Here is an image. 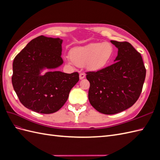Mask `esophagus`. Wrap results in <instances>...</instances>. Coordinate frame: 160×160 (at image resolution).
Instances as JSON below:
<instances>
[{"label": "esophagus", "mask_w": 160, "mask_h": 160, "mask_svg": "<svg viewBox=\"0 0 160 160\" xmlns=\"http://www.w3.org/2000/svg\"><path fill=\"white\" fill-rule=\"evenodd\" d=\"M85 77V73H80L79 74V79H83Z\"/></svg>", "instance_id": "obj_1"}]
</instances>
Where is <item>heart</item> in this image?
Returning <instances> with one entry per match:
<instances>
[{
	"label": "heart",
	"mask_w": 160,
	"mask_h": 160,
	"mask_svg": "<svg viewBox=\"0 0 160 160\" xmlns=\"http://www.w3.org/2000/svg\"><path fill=\"white\" fill-rule=\"evenodd\" d=\"M114 52V47L109 42H93L71 49L67 62L79 67L85 65L91 71H99L109 65Z\"/></svg>",
	"instance_id": "obj_1"
}]
</instances>
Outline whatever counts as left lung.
Wrapping results in <instances>:
<instances>
[{
    "instance_id": "1",
    "label": "left lung",
    "mask_w": 160,
    "mask_h": 160,
    "mask_svg": "<svg viewBox=\"0 0 160 160\" xmlns=\"http://www.w3.org/2000/svg\"><path fill=\"white\" fill-rule=\"evenodd\" d=\"M118 49L115 63L99 71L86 72L88 98L99 112H122L136 102L142 93L146 69L141 54L128 42L111 41Z\"/></svg>"
}]
</instances>
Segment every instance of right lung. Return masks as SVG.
<instances>
[{
  "label": "right lung",
  "mask_w": 160,
  "mask_h": 160,
  "mask_svg": "<svg viewBox=\"0 0 160 160\" xmlns=\"http://www.w3.org/2000/svg\"><path fill=\"white\" fill-rule=\"evenodd\" d=\"M62 40L39 36L34 38L15 57L12 83L21 103L37 113L49 114L59 110L79 81V73L54 70L63 63ZM45 68L52 71L43 76Z\"/></svg>",
  "instance_id": "add662e5"
}]
</instances>
